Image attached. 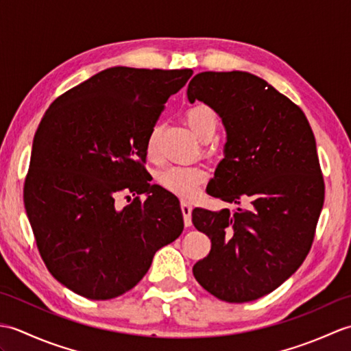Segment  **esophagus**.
I'll use <instances>...</instances> for the list:
<instances>
[{
  "instance_id": "34e87169",
  "label": "esophagus",
  "mask_w": 351,
  "mask_h": 351,
  "mask_svg": "<svg viewBox=\"0 0 351 351\" xmlns=\"http://www.w3.org/2000/svg\"><path fill=\"white\" fill-rule=\"evenodd\" d=\"M181 210H182V214H184V223L185 226L190 228L191 226V211H193V205L190 202H187V200H182L181 202Z\"/></svg>"
}]
</instances>
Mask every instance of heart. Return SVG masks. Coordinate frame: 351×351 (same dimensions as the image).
I'll use <instances>...</instances> for the list:
<instances>
[{
    "label": "heart",
    "instance_id": "1",
    "mask_svg": "<svg viewBox=\"0 0 351 351\" xmlns=\"http://www.w3.org/2000/svg\"><path fill=\"white\" fill-rule=\"evenodd\" d=\"M189 128L200 140H211L217 130V117L206 106L191 107L185 114ZM146 155L151 161L160 160L158 128H154L146 138ZM208 178L206 170L200 166H169L158 173V182L162 189L181 197L195 196Z\"/></svg>",
    "mask_w": 351,
    "mask_h": 351
}]
</instances>
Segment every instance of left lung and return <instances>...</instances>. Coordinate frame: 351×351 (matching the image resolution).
Wrapping results in <instances>:
<instances>
[{
    "label": "left lung",
    "instance_id": "1",
    "mask_svg": "<svg viewBox=\"0 0 351 351\" xmlns=\"http://www.w3.org/2000/svg\"><path fill=\"white\" fill-rule=\"evenodd\" d=\"M187 96L213 108L226 131L206 193L244 205L193 210V225L211 240L193 274L223 302L256 300L297 271L314 241L324 204L314 132L293 101L249 72H200Z\"/></svg>",
    "mask_w": 351,
    "mask_h": 351
}]
</instances>
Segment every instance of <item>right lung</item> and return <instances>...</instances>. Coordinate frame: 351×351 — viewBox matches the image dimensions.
<instances>
[{
    "mask_svg": "<svg viewBox=\"0 0 351 351\" xmlns=\"http://www.w3.org/2000/svg\"><path fill=\"white\" fill-rule=\"evenodd\" d=\"M191 69L101 71L51 104L36 131L24 204L49 273L108 300L134 288L154 255L182 234L173 195L151 185L146 138ZM145 194L117 208L119 191ZM130 197V196H126Z\"/></svg>",
    "mask_w": 351,
    "mask_h": 351,
    "instance_id": "1",
    "label": "right lung"
}]
</instances>
